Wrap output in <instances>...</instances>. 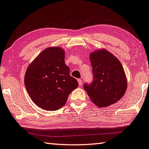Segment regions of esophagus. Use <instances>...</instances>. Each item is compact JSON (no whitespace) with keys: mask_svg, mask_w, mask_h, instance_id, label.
I'll list each match as a JSON object with an SVG mask.
<instances>
[{"mask_svg":"<svg viewBox=\"0 0 149 149\" xmlns=\"http://www.w3.org/2000/svg\"><path fill=\"white\" fill-rule=\"evenodd\" d=\"M77 81H78V83H79V86L81 85L82 83H83V81H82L81 79H77Z\"/></svg>","mask_w":149,"mask_h":149,"instance_id":"34e87169","label":"esophagus"}]
</instances>
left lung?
<instances>
[{
	"label": "left lung",
	"instance_id": "1",
	"mask_svg": "<svg viewBox=\"0 0 149 149\" xmlns=\"http://www.w3.org/2000/svg\"><path fill=\"white\" fill-rule=\"evenodd\" d=\"M93 81L84 85V89L94 104L99 107L109 106L124 96L127 79L123 66L118 58L104 49L90 55Z\"/></svg>",
	"mask_w": 149,
	"mask_h": 149
}]
</instances>
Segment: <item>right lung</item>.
Here are the masks:
<instances>
[{
	"label": "right lung",
	"instance_id": "add662e5",
	"mask_svg": "<svg viewBox=\"0 0 149 149\" xmlns=\"http://www.w3.org/2000/svg\"><path fill=\"white\" fill-rule=\"evenodd\" d=\"M65 54L58 47H48L38 55L26 70L25 85L35 104L47 111L59 109L78 86L64 63Z\"/></svg>",
	"mask_w": 149,
	"mask_h": 149
}]
</instances>
